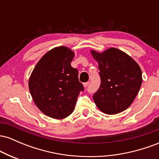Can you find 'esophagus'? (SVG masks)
I'll return each mask as SVG.
<instances>
[{
    "mask_svg": "<svg viewBox=\"0 0 159 159\" xmlns=\"http://www.w3.org/2000/svg\"><path fill=\"white\" fill-rule=\"evenodd\" d=\"M89 83H90V82H85V83H84V87H88V85H89Z\"/></svg>",
    "mask_w": 159,
    "mask_h": 159,
    "instance_id": "obj_1",
    "label": "esophagus"
}]
</instances>
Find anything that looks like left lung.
I'll return each instance as SVG.
<instances>
[{
	"mask_svg": "<svg viewBox=\"0 0 159 159\" xmlns=\"http://www.w3.org/2000/svg\"><path fill=\"white\" fill-rule=\"evenodd\" d=\"M98 63L101 84L93 96L96 106L107 114H116L128 108L142 84L141 69L131 57L111 48L102 54L92 51Z\"/></svg>",
	"mask_w": 159,
	"mask_h": 159,
	"instance_id": "1",
	"label": "left lung"
}]
</instances>
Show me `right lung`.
Here are the masks:
<instances>
[{"mask_svg": "<svg viewBox=\"0 0 159 159\" xmlns=\"http://www.w3.org/2000/svg\"><path fill=\"white\" fill-rule=\"evenodd\" d=\"M74 53L64 46L47 52L36 65L29 80L33 99L43 114L63 119L73 112L80 92L84 87L78 71L71 62Z\"/></svg>", "mask_w": 159, "mask_h": 159, "instance_id": "add662e5", "label": "right lung"}]
</instances>
